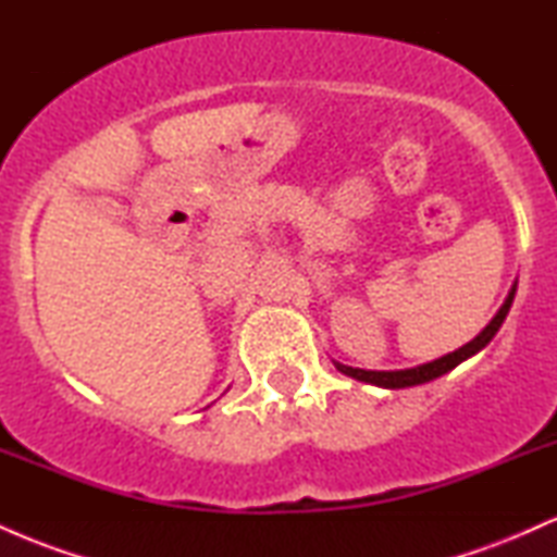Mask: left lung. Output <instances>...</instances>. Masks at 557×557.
<instances>
[{
	"mask_svg": "<svg viewBox=\"0 0 557 557\" xmlns=\"http://www.w3.org/2000/svg\"><path fill=\"white\" fill-rule=\"evenodd\" d=\"M513 296H516V287L508 293V298H505V304L500 306V311H497L495 319H492L487 327L479 332L474 341L466 343L463 348L453 350V354H447V356H443V359H437V361L421 363V367H417V369H400V372H367V369L345 367V363H337V361H335V367L341 369L343 374L354 376V380L369 382V385L389 387V389H395V387H411V385H421V382H430V380H434V376L450 372L453 367H458V363L469 359V356H474L476 350H482L484 345H487V343L492 341V337H495V332L500 330L503 319L508 317L510 304H513Z\"/></svg>",
	"mask_w": 557,
	"mask_h": 557,
	"instance_id": "left-lung-1",
	"label": "left lung"
}]
</instances>
